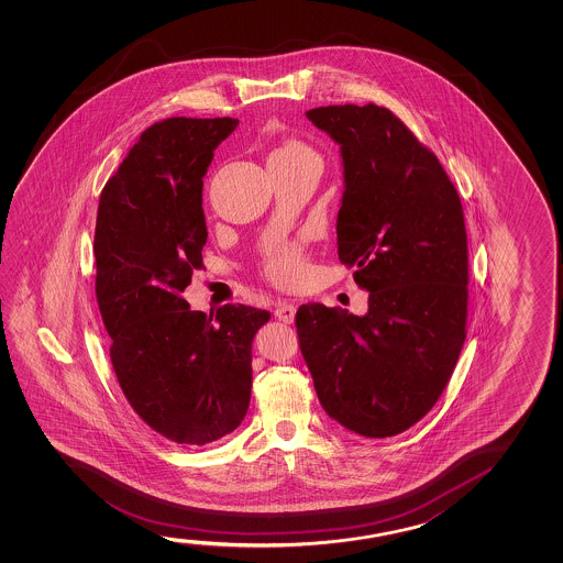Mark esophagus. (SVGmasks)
Here are the masks:
<instances>
[{
    "label": "esophagus",
    "mask_w": 563,
    "mask_h": 563,
    "mask_svg": "<svg viewBox=\"0 0 563 563\" xmlns=\"http://www.w3.org/2000/svg\"><path fill=\"white\" fill-rule=\"evenodd\" d=\"M296 306L292 302H278L275 308V318H278L280 322L292 323L295 322Z\"/></svg>",
    "instance_id": "1"
}]
</instances>
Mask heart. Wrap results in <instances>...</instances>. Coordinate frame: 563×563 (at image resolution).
Returning <instances> with one entry per match:
<instances>
[{"mask_svg":"<svg viewBox=\"0 0 563 563\" xmlns=\"http://www.w3.org/2000/svg\"><path fill=\"white\" fill-rule=\"evenodd\" d=\"M308 148L302 143L290 141L285 147L277 148L275 153H305ZM305 255L295 245H285L280 250L271 253L267 261L268 277L277 280L280 285H296L305 275Z\"/></svg>","mask_w":563,"mask_h":563,"instance_id":"b5f03b06","label":"heart"}]
</instances>
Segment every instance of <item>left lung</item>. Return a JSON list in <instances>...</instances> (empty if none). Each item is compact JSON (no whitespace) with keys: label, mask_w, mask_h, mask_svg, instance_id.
Returning <instances> with one entry per match:
<instances>
[{"label":"left lung","mask_w":563,"mask_h":563,"mask_svg":"<svg viewBox=\"0 0 563 563\" xmlns=\"http://www.w3.org/2000/svg\"><path fill=\"white\" fill-rule=\"evenodd\" d=\"M306 118L340 145L338 255L369 292V310L300 306V351L330 418L365 438L397 435L432 410L465 341L460 194L387 108L325 106Z\"/></svg>","instance_id":"8db88e82"}]
</instances>
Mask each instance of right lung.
Segmentation results:
<instances>
[{
    "instance_id": "right-lung-1",
    "label": "right lung",
    "mask_w": 563,
    "mask_h": 563,
    "mask_svg": "<svg viewBox=\"0 0 563 563\" xmlns=\"http://www.w3.org/2000/svg\"><path fill=\"white\" fill-rule=\"evenodd\" d=\"M240 121L168 118L141 133L103 186L96 298L121 390L166 440L206 445L233 432L251 400L253 338L271 313L190 310L183 298L208 240L203 175Z\"/></svg>"
}]
</instances>
